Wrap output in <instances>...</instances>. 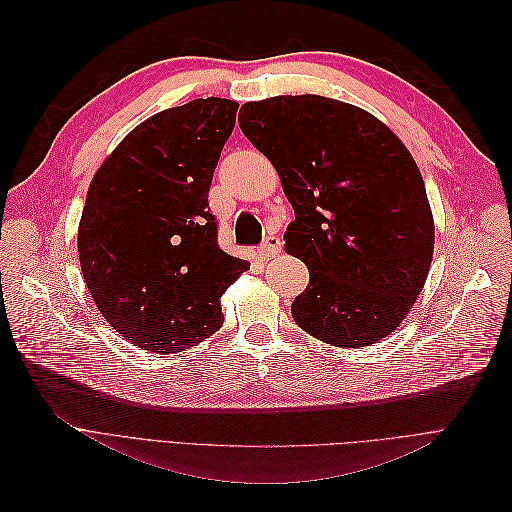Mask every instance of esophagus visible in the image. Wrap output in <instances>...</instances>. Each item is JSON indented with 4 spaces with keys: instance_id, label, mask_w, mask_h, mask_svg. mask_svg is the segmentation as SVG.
<instances>
[{
    "instance_id": "obj_1",
    "label": "esophagus",
    "mask_w": 512,
    "mask_h": 512,
    "mask_svg": "<svg viewBox=\"0 0 512 512\" xmlns=\"http://www.w3.org/2000/svg\"><path fill=\"white\" fill-rule=\"evenodd\" d=\"M282 250V241H280V237L275 235V232H271V235L262 241V245H260V250H258V258L260 260H271L273 256H277V252Z\"/></svg>"
}]
</instances>
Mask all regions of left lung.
Returning a JSON list of instances; mask_svg holds the SVG:
<instances>
[{
	"instance_id": "left-lung-1",
	"label": "left lung",
	"mask_w": 512,
	"mask_h": 512,
	"mask_svg": "<svg viewBox=\"0 0 512 512\" xmlns=\"http://www.w3.org/2000/svg\"><path fill=\"white\" fill-rule=\"evenodd\" d=\"M239 126L294 209L286 252L309 269L292 318L320 342L359 348L406 318L433 256L425 183L404 143L359 106L275 96L241 106Z\"/></svg>"
}]
</instances>
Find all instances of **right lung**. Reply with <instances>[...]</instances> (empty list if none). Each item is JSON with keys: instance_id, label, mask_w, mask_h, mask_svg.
<instances>
[{"instance_id": "add662e5", "label": "right lung", "mask_w": 512, "mask_h": 512, "mask_svg": "<svg viewBox=\"0 0 512 512\" xmlns=\"http://www.w3.org/2000/svg\"><path fill=\"white\" fill-rule=\"evenodd\" d=\"M239 104L198 98L136 126L91 179L79 224L85 284L138 348L181 352L218 331L250 269L220 250L209 188Z\"/></svg>"}]
</instances>
